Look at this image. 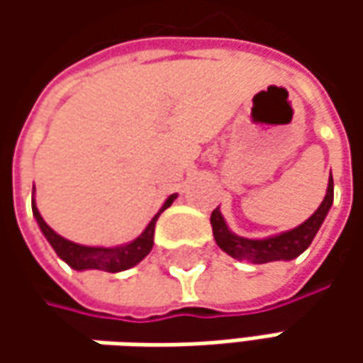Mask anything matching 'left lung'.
Returning <instances> with one entry per match:
<instances>
[{"label": "left lung", "mask_w": 363, "mask_h": 363, "mask_svg": "<svg viewBox=\"0 0 363 363\" xmlns=\"http://www.w3.org/2000/svg\"><path fill=\"white\" fill-rule=\"evenodd\" d=\"M331 203H333V179L329 177L328 194H325L321 206L315 210L313 216L307 218L301 226L293 228V230L277 234V236H271V238H262V240L236 236L234 232L228 230L224 218L216 208L212 212V216H210L212 230H214V240L232 258L248 260V262H255V264L272 262V260H293V258L299 257L301 252H305L309 248V244L313 242L315 234L321 228Z\"/></svg>", "instance_id": "8db88e82"}]
</instances>
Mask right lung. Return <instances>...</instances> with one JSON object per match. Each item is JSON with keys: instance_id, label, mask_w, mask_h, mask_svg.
<instances>
[{"instance_id": "add662e5", "label": "right lung", "mask_w": 363, "mask_h": 363, "mask_svg": "<svg viewBox=\"0 0 363 363\" xmlns=\"http://www.w3.org/2000/svg\"><path fill=\"white\" fill-rule=\"evenodd\" d=\"M174 200L175 194L165 200V203L161 206V210L153 216V220L147 224V228L143 230L141 236H137L133 242L123 244V246H115V248L82 246V244L70 242V240L62 238L60 234H56V232L50 228L48 224L44 222V218L40 216V212H38V208H35L34 198H32V212H34V218L38 220V226H40V230L44 232V236H46V240L50 242V246L56 250V255L62 258L68 267H72L74 271L99 269V271L106 272H121L135 267L137 262H141V260L149 255V250L153 248L155 222H157V218H160L161 212H163L165 208H169Z\"/></svg>"}]
</instances>
